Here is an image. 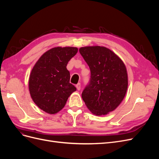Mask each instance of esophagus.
Returning a JSON list of instances; mask_svg holds the SVG:
<instances>
[{"mask_svg": "<svg viewBox=\"0 0 159 159\" xmlns=\"http://www.w3.org/2000/svg\"><path fill=\"white\" fill-rule=\"evenodd\" d=\"M75 87H76L77 89H78V90H80V89H81V85H80V83H78V84H77V85H75Z\"/></svg>", "mask_w": 159, "mask_h": 159, "instance_id": "34e87169", "label": "esophagus"}]
</instances>
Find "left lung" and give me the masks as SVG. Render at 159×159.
Instances as JSON below:
<instances>
[{
  "mask_svg": "<svg viewBox=\"0 0 159 159\" xmlns=\"http://www.w3.org/2000/svg\"><path fill=\"white\" fill-rule=\"evenodd\" d=\"M91 71L90 83L81 94L95 115L109 113L121 104L128 88V75L123 60L104 46L81 47L79 50Z\"/></svg>",
  "mask_w": 159,
  "mask_h": 159,
  "instance_id": "1",
  "label": "left lung"
}]
</instances>
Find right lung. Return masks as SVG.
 <instances>
[{"label": "right lung", "instance_id": "right-lung-1", "mask_svg": "<svg viewBox=\"0 0 159 159\" xmlns=\"http://www.w3.org/2000/svg\"><path fill=\"white\" fill-rule=\"evenodd\" d=\"M76 47H55L43 54L34 66L28 80L33 102L48 114L58 113L76 91L70 83L68 61L78 52Z\"/></svg>", "mask_w": 159, "mask_h": 159}]
</instances>
